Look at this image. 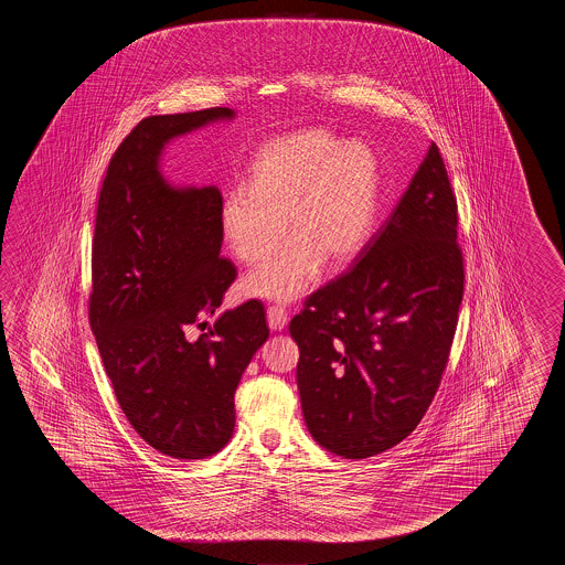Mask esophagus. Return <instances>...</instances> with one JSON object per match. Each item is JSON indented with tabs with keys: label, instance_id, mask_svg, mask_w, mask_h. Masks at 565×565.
<instances>
[{
	"label": "esophagus",
	"instance_id": "1",
	"mask_svg": "<svg viewBox=\"0 0 565 565\" xmlns=\"http://www.w3.org/2000/svg\"><path fill=\"white\" fill-rule=\"evenodd\" d=\"M266 321H268V327H270L273 331H282L288 323L287 309H285V307H278V305L268 307V311H266Z\"/></svg>",
	"mask_w": 565,
	"mask_h": 565
}]
</instances>
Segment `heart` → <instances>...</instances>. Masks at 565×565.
<instances>
[{
	"label": "heart",
	"mask_w": 565,
	"mask_h": 565,
	"mask_svg": "<svg viewBox=\"0 0 565 565\" xmlns=\"http://www.w3.org/2000/svg\"><path fill=\"white\" fill-rule=\"evenodd\" d=\"M247 188L226 193L220 228L246 265L282 250L244 278L246 295L290 302L312 287L324 260L351 263L372 234L380 171L367 145L341 143L323 129H307L266 145L254 159Z\"/></svg>",
	"instance_id": "b5f03b06"
}]
</instances>
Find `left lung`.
I'll use <instances>...</instances> for the list:
<instances>
[{"instance_id":"1","label":"left lung","mask_w":565,"mask_h":565,"mask_svg":"<svg viewBox=\"0 0 565 565\" xmlns=\"http://www.w3.org/2000/svg\"><path fill=\"white\" fill-rule=\"evenodd\" d=\"M457 228V198L433 143L355 265L288 324L307 428L337 457L384 452L430 406L465 292Z\"/></svg>"}]
</instances>
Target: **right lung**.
<instances>
[{
  "instance_id": "obj_1",
  "label": "right lung",
  "mask_w": 565,
  "mask_h": 565,
  "mask_svg": "<svg viewBox=\"0 0 565 565\" xmlns=\"http://www.w3.org/2000/svg\"><path fill=\"white\" fill-rule=\"evenodd\" d=\"M234 117L214 107L141 120L110 159L96 207L88 319L98 353L135 433L181 460L228 445L236 387L268 339L258 300L188 337L207 327L236 268L220 256L216 185H173L159 166L169 141Z\"/></svg>"
}]
</instances>
